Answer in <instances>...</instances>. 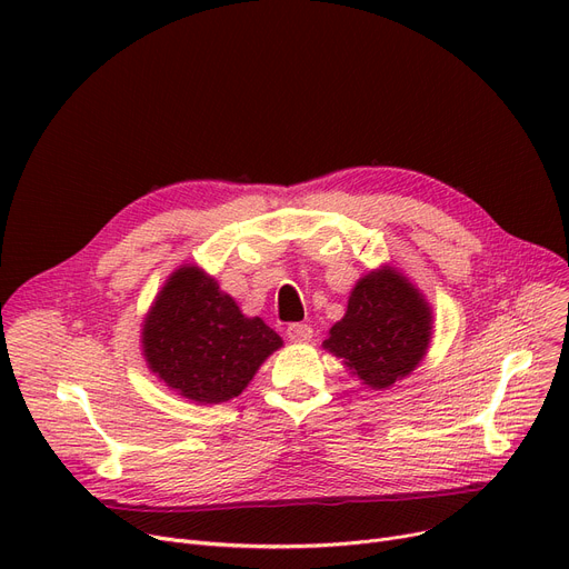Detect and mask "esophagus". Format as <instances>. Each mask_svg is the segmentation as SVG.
<instances>
[{
	"instance_id": "34e87169",
	"label": "esophagus",
	"mask_w": 569,
	"mask_h": 569,
	"mask_svg": "<svg viewBox=\"0 0 569 569\" xmlns=\"http://www.w3.org/2000/svg\"><path fill=\"white\" fill-rule=\"evenodd\" d=\"M286 335H288V339H290L292 343H305V341H311L313 327L307 325V322H292V325H288Z\"/></svg>"
}]
</instances>
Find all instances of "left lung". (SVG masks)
<instances>
[{"instance_id": "8db88e82", "label": "left lung", "mask_w": 569, "mask_h": 569, "mask_svg": "<svg viewBox=\"0 0 569 569\" xmlns=\"http://www.w3.org/2000/svg\"><path fill=\"white\" fill-rule=\"evenodd\" d=\"M429 339L431 311L425 297L395 269H380L355 286L346 316L322 346L343 357L365 385L380 390L420 365Z\"/></svg>"}]
</instances>
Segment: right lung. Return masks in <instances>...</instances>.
Here are the masks:
<instances>
[{
  "label": "right lung",
  "mask_w": 569,
  "mask_h": 569,
  "mask_svg": "<svg viewBox=\"0 0 569 569\" xmlns=\"http://www.w3.org/2000/svg\"><path fill=\"white\" fill-rule=\"evenodd\" d=\"M281 343L272 327L244 318L232 297L198 267L177 269L142 330L149 369L198 403L242 395L264 357Z\"/></svg>",
  "instance_id": "right-lung-1"
}]
</instances>
